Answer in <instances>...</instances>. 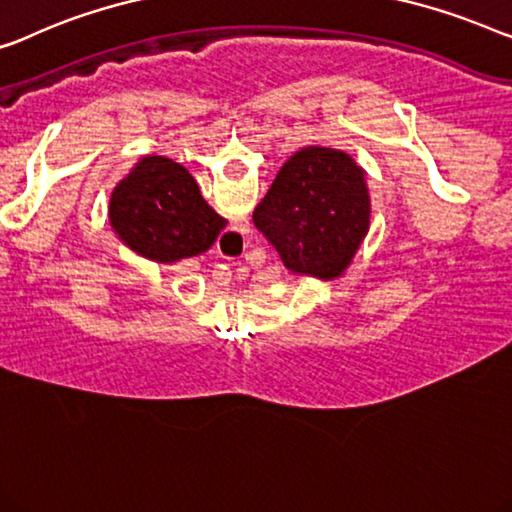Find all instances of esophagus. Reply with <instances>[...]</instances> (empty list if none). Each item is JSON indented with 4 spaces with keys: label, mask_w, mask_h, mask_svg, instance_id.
<instances>
[{
    "label": "esophagus",
    "mask_w": 512,
    "mask_h": 512,
    "mask_svg": "<svg viewBox=\"0 0 512 512\" xmlns=\"http://www.w3.org/2000/svg\"><path fill=\"white\" fill-rule=\"evenodd\" d=\"M244 233H249V226L247 224H240V226H235L233 231H228L226 233V240H228V244H240V242H244Z\"/></svg>",
    "instance_id": "1"
}]
</instances>
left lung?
Listing matches in <instances>:
<instances>
[{
    "label": "left lung",
    "mask_w": 512,
    "mask_h": 512,
    "mask_svg": "<svg viewBox=\"0 0 512 512\" xmlns=\"http://www.w3.org/2000/svg\"><path fill=\"white\" fill-rule=\"evenodd\" d=\"M365 170L342 150L302 147L274 177L254 224L293 274L342 277L369 231Z\"/></svg>",
    "instance_id": "left-lung-1"
}]
</instances>
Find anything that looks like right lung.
<instances>
[{
    "label": "right lung",
    "instance_id": "1",
    "mask_svg": "<svg viewBox=\"0 0 512 512\" xmlns=\"http://www.w3.org/2000/svg\"><path fill=\"white\" fill-rule=\"evenodd\" d=\"M108 219L117 238L154 263L203 254L226 226L189 170L166 157H143L131 168L113 189Z\"/></svg>",
    "mask_w": 512,
    "mask_h": 512
}]
</instances>
